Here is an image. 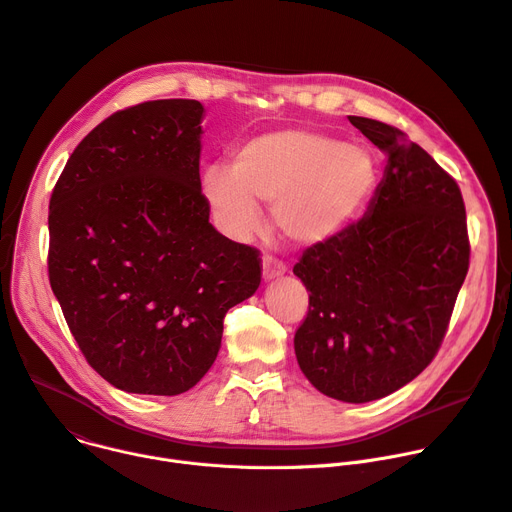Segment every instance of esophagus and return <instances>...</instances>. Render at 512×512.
I'll use <instances>...</instances> for the list:
<instances>
[{"label":"esophagus","mask_w":512,"mask_h":512,"mask_svg":"<svg viewBox=\"0 0 512 512\" xmlns=\"http://www.w3.org/2000/svg\"><path fill=\"white\" fill-rule=\"evenodd\" d=\"M286 273V265L273 257H263V280H275V277H282Z\"/></svg>","instance_id":"1"}]
</instances>
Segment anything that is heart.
I'll return each mask as SVG.
<instances>
[{"instance_id": "obj_1", "label": "heart", "mask_w": 512, "mask_h": 512, "mask_svg": "<svg viewBox=\"0 0 512 512\" xmlns=\"http://www.w3.org/2000/svg\"><path fill=\"white\" fill-rule=\"evenodd\" d=\"M378 163L367 149L335 136L288 128L241 145L232 165H208L202 192L228 237L245 241L261 226L257 202L271 204L282 235L302 247L335 237L369 204Z\"/></svg>"}]
</instances>
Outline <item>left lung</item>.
Wrapping results in <instances>:
<instances>
[{
	"label": "left lung",
	"mask_w": 512,
	"mask_h": 512,
	"mask_svg": "<svg viewBox=\"0 0 512 512\" xmlns=\"http://www.w3.org/2000/svg\"><path fill=\"white\" fill-rule=\"evenodd\" d=\"M388 165L361 220L294 265L308 314L296 359L324 396L363 404L412 382L433 361L470 267L455 179L390 124L349 116Z\"/></svg>",
	"instance_id": "left-lung-1"
}]
</instances>
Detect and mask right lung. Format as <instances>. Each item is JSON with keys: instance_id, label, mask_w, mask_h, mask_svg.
I'll use <instances>...</instances> for the list:
<instances>
[{"instance_id": "add662e5", "label": "right lung", "mask_w": 512, "mask_h": 512, "mask_svg": "<svg viewBox=\"0 0 512 512\" xmlns=\"http://www.w3.org/2000/svg\"><path fill=\"white\" fill-rule=\"evenodd\" d=\"M202 118L196 100L112 114L51 196V288L87 363L124 392L194 388L218 355L224 314L261 284L259 251L208 222Z\"/></svg>"}]
</instances>
